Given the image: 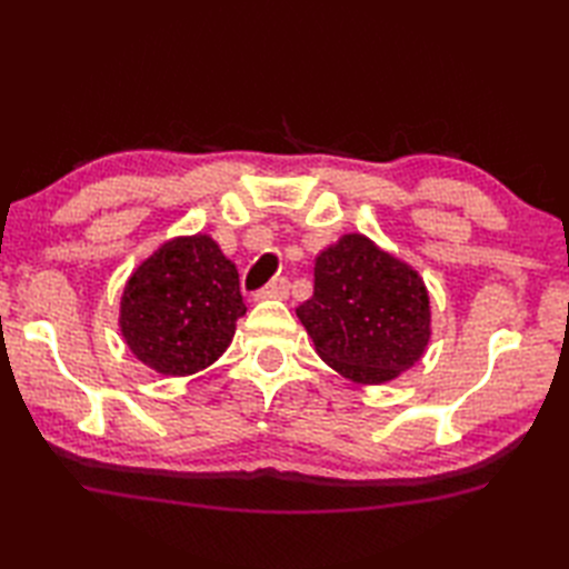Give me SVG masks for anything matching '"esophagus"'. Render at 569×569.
<instances>
[{
	"mask_svg": "<svg viewBox=\"0 0 569 569\" xmlns=\"http://www.w3.org/2000/svg\"><path fill=\"white\" fill-rule=\"evenodd\" d=\"M289 295V280L287 277H277V280H272L270 284H264L262 289H258L256 292V299H287Z\"/></svg>",
	"mask_w": 569,
	"mask_h": 569,
	"instance_id": "esophagus-1",
	"label": "esophagus"
}]
</instances>
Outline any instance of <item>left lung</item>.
<instances>
[{
  "label": "left lung",
  "instance_id": "obj_1",
  "mask_svg": "<svg viewBox=\"0 0 569 569\" xmlns=\"http://www.w3.org/2000/svg\"><path fill=\"white\" fill-rule=\"evenodd\" d=\"M317 352L360 385H382L419 362L431 307L419 272L348 233L317 258L313 297L297 309Z\"/></svg>",
  "mask_w": 569,
  "mask_h": 569
}]
</instances>
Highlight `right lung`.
<instances>
[{
  "mask_svg": "<svg viewBox=\"0 0 569 569\" xmlns=\"http://www.w3.org/2000/svg\"><path fill=\"white\" fill-rule=\"evenodd\" d=\"M246 313L236 264L209 236H182L138 264L121 297V336L160 375L184 377L223 356Z\"/></svg>",
  "mask_w": 569,
  "mask_h": 569,
  "instance_id": "add662e5",
  "label": "right lung"
}]
</instances>
